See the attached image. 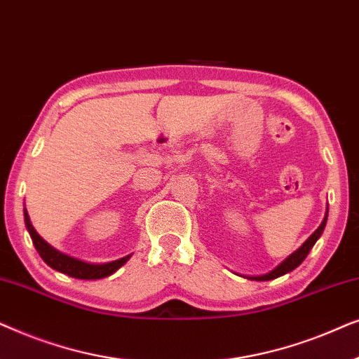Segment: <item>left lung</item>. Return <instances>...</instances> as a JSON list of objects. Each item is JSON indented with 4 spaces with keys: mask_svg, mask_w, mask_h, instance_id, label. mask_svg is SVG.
<instances>
[{
    "mask_svg": "<svg viewBox=\"0 0 359 359\" xmlns=\"http://www.w3.org/2000/svg\"><path fill=\"white\" fill-rule=\"evenodd\" d=\"M327 217H328V208H327V214H325V219L322 220L320 227H318L316 232H313L311 237H309L306 242H304V245L301 248L297 250V252H294L291 257L284 259V262L279 264L278 268H274L271 273L264 274V276H258V278H252V279H258V281H269V279H274V278H279L283 276V274H286L289 271H292V269H296L299 264H301L304 259H306V257L309 255V252H311L313 245H316V242L318 240V237H320L323 229H325V224H327Z\"/></svg>",
    "mask_w": 359,
    "mask_h": 359,
    "instance_id": "1",
    "label": "left lung"
}]
</instances>
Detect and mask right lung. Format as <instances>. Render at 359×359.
<instances>
[{"mask_svg": "<svg viewBox=\"0 0 359 359\" xmlns=\"http://www.w3.org/2000/svg\"><path fill=\"white\" fill-rule=\"evenodd\" d=\"M24 222H26V227L29 230V235H31V238H32L34 247H36V250L39 252V255H41V258L43 259V262H46L50 268L57 269V271H60L63 274H68V276H72V278H76V279L106 278V276H109V274L116 273L117 269H119L122 264H124L127 259L130 258V255H129V257H124V258L116 259V262H111L106 264H88V263L78 262V259H75V258H70V257H67V255L57 252L55 248H52L50 245H48L46 240H43L41 235L36 232V229L32 227L31 219H29V214L26 209H24Z\"/></svg>", "mask_w": 359, "mask_h": 359, "instance_id": "right-lung-1", "label": "right lung"}]
</instances>
